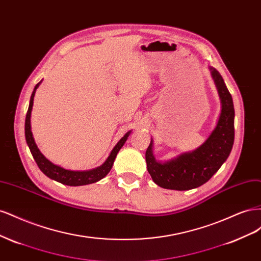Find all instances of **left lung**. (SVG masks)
Instances as JSON below:
<instances>
[{
    "mask_svg": "<svg viewBox=\"0 0 261 261\" xmlns=\"http://www.w3.org/2000/svg\"><path fill=\"white\" fill-rule=\"evenodd\" d=\"M222 103L216 128L209 138L193 152L184 153L165 163L156 162L152 153V141L146 151L149 174L156 185L167 189L188 191L208 181L230 155L234 144V106L222 76L211 68Z\"/></svg>",
    "mask_w": 261,
    "mask_h": 261,
    "instance_id": "1",
    "label": "left lung"
}]
</instances>
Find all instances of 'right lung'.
Masks as SVG:
<instances>
[{"mask_svg":"<svg viewBox=\"0 0 261 261\" xmlns=\"http://www.w3.org/2000/svg\"><path fill=\"white\" fill-rule=\"evenodd\" d=\"M40 83H38L36 85L35 89L33 91V94H31L30 103H29V108H28V111L26 114V121H25L26 141L29 146L30 152H31V154H33L39 169H40L48 177L57 180V181H60V183L64 184V185H68V186H81V185L92 184V183H96V181L100 180L101 178H103L110 172V170L112 169V165H113V162L116 158V154L118 151H120V149L123 147V145L125 144V141L129 136L130 132L125 134V136L122 137V139L118 141L116 146L113 148V150L111 151V153H110L106 162L97 169L81 172V171H69V170L63 169L61 167H58V165L53 164L48 159H45L44 155L40 152V150L38 149L35 140H34L33 133H31V130H30L31 109H33V105H34V97H35L36 89L38 88V86L40 85Z\"/></svg>","mask_w":261,"mask_h":261,"instance_id":"obj_1","label":"right lung"}]
</instances>
